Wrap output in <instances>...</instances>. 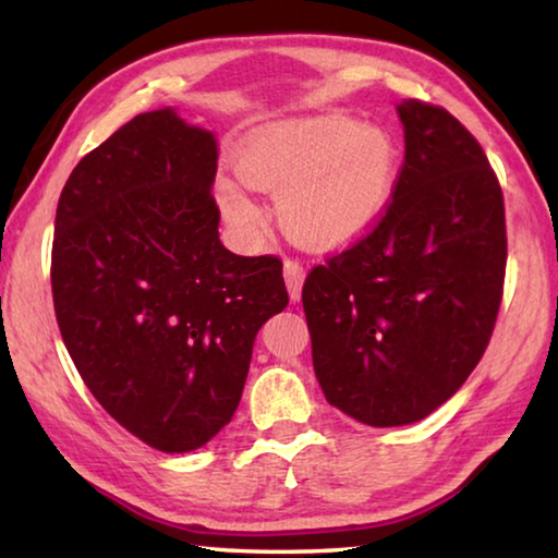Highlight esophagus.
Wrapping results in <instances>:
<instances>
[{
  "label": "esophagus",
  "instance_id": "obj_1",
  "mask_svg": "<svg viewBox=\"0 0 558 558\" xmlns=\"http://www.w3.org/2000/svg\"><path fill=\"white\" fill-rule=\"evenodd\" d=\"M282 276H286V286L292 300H300L302 295V282H305V268H302V263L288 258L286 266H282Z\"/></svg>",
  "mask_w": 558,
  "mask_h": 558
}]
</instances>
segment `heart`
<instances>
[{"label":"heart","instance_id":"b5f03b06","mask_svg":"<svg viewBox=\"0 0 558 558\" xmlns=\"http://www.w3.org/2000/svg\"><path fill=\"white\" fill-rule=\"evenodd\" d=\"M393 172L391 140L344 118L266 132L239 159L241 182L276 196L282 226L310 245H339L369 229L389 202ZM216 196L243 239L266 231V214L231 179H221Z\"/></svg>","mask_w":558,"mask_h":558}]
</instances>
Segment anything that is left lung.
Here are the masks:
<instances>
[{"mask_svg": "<svg viewBox=\"0 0 558 558\" xmlns=\"http://www.w3.org/2000/svg\"><path fill=\"white\" fill-rule=\"evenodd\" d=\"M405 153L362 239L302 286L325 399L374 428L426 418L475 369L505 292L502 186L446 108L399 106Z\"/></svg>", "mask_w": 558, "mask_h": 558, "instance_id": "left-lung-1", "label": "left lung"}]
</instances>
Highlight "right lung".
I'll use <instances>...</instances> for the list:
<instances>
[{"instance_id": "1", "label": "right lung", "mask_w": 558, "mask_h": 558, "mask_svg": "<svg viewBox=\"0 0 558 558\" xmlns=\"http://www.w3.org/2000/svg\"><path fill=\"white\" fill-rule=\"evenodd\" d=\"M216 157L211 132L143 112L75 165L56 209L63 344L102 409L162 452L233 418L253 339L288 305L278 256L219 241Z\"/></svg>"}]
</instances>
